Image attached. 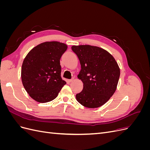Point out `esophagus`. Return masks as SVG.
Here are the masks:
<instances>
[{
  "label": "esophagus",
  "instance_id": "esophagus-1",
  "mask_svg": "<svg viewBox=\"0 0 150 150\" xmlns=\"http://www.w3.org/2000/svg\"><path fill=\"white\" fill-rule=\"evenodd\" d=\"M72 81H73V79H68V80H67V81H68V82H69V83H71Z\"/></svg>",
  "mask_w": 150,
  "mask_h": 150
}]
</instances>
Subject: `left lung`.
<instances>
[{
    "instance_id": "left-lung-1",
    "label": "left lung",
    "mask_w": 150,
    "mask_h": 150,
    "mask_svg": "<svg viewBox=\"0 0 150 150\" xmlns=\"http://www.w3.org/2000/svg\"><path fill=\"white\" fill-rule=\"evenodd\" d=\"M71 49L80 61L78 78L83 83L82 91L76 96L77 101L89 108L103 106L116 89L120 76L118 64L110 53L101 47L79 45Z\"/></svg>"
}]
</instances>
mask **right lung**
Masks as SVG:
<instances>
[{
	"instance_id": "add662e5",
	"label": "right lung",
	"mask_w": 150,
	"mask_h": 150,
	"mask_svg": "<svg viewBox=\"0 0 150 150\" xmlns=\"http://www.w3.org/2000/svg\"><path fill=\"white\" fill-rule=\"evenodd\" d=\"M67 48L62 42H45L32 49L24 58L22 82L35 101L44 103L53 100L66 84L61 76L60 59Z\"/></svg>"
}]
</instances>
